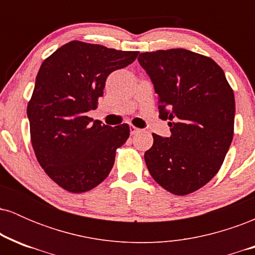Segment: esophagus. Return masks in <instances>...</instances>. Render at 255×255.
<instances>
[{
    "instance_id": "esophagus-1",
    "label": "esophagus",
    "mask_w": 255,
    "mask_h": 255,
    "mask_svg": "<svg viewBox=\"0 0 255 255\" xmlns=\"http://www.w3.org/2000/svg\"><path fill=\"white\" fill-rule=\"evenodd\" d=\"M129 131H130V135H135L136 133H139L140 129L139 128L134 127V126H129Z\"/></svg>"
}]
</instances>
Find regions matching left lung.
<instances>
[{
    "instance_id": "obj_1",
    "label": "left lung",
    "mask_w": 255,
    "mask_h": 255,
    "mask_svg": "<svg viewBox=\"0 0 255 255\" xmlns=\"http://www.w3.org/2000/svg\"><path fill=\"white\" fill-rule=\"evenodd\" d=\"M158 95L171 135H153L145 152L151 176L168 192L186 195L217 174L234 135L235 98L212 58L186 49L142 52L137 57Z\"/></svg>"
}]
</instances>
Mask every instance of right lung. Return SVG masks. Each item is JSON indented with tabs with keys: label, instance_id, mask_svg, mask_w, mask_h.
<instances>
[{
	"label": "right lung",
	"instance_id": "obj_1",
	"mask_svg": "<svg viewBox=\"0 0 255 255\" xmlns=\"http://www.w3.org/2000/svg\"><path fill=\"white\" fill-rule=\"evenodd\" d=\"M137 54L73 40L40 66L27 105L31 141L44 171L66 191L84 193L103 182L116 148L129 137L128 125H102L86 113L97 108L110 73Z\"/></svg>",
	"mask_w": 255,
	"mask_h": 255
}]
</instances>
